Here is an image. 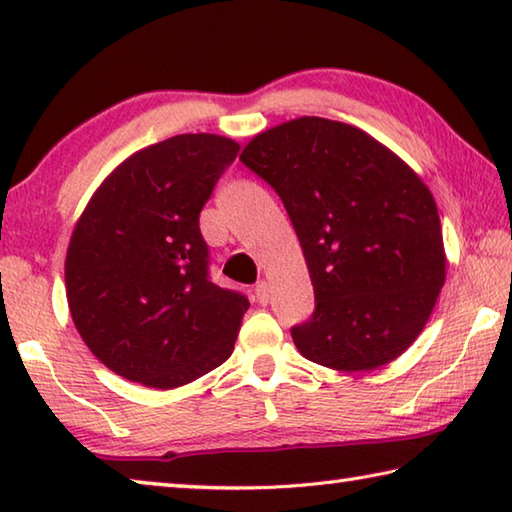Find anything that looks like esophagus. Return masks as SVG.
Returning a JSON list of instances; mask_svg holds the SVG:
<instances>
[{"instance_id": "obj_1", "label": "esophagus", "mask_w": 512, "mask_h": 512, "mask_svg": "<svg viewBox=\"0 0 512 512\" xmlns=\"http://www.w3.org/2000/svg\"><path fill=\"white\" fill-rule=\"evenodd\" d=\"M255 296H257V302H262V305H266L268 298H271V291H268V284L266 282H257Z\"/></svg>"}]
</instances>
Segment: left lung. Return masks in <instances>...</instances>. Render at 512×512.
<instances>
[{"label":"left lung","instance_id":"8db88e82","mask_svg":"<svg viewBox=\"0 0 512 512\" xmlns=\"http://www.w3.org/2000/svg\"><path fill=\"white\" fill-rule=\"evenodd\" d=\"M239 160L282 198L314 284L316 309L291 327L320 366L375 370L409 348L445 284L440 216L409 164L357 126L291 119Z\"/></svg>","mask_w":512,"mask_h":512}]
</instances>
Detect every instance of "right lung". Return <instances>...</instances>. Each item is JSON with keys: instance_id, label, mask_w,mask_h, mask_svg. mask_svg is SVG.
I'll use <instances>...</instances> for the list:
<instances>
[{"instance_id": "1", "label": "right lung", "mask_w": 512, "mask_h": 512, "mask_svg": "<svg viewBox=\"0 0 512 512\" xmlns=\"http://www.w3.org/2000/svg\"><path fill=\"white\" fill-rule=\"evenodd\" d=\"M239 144L187 133L133 153L76 221L65 259L69 314L103 366L178 388L235 350L244 293L210 280L198 216Z\"/></svg>"}]
</instances>
